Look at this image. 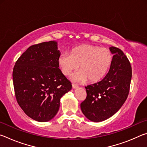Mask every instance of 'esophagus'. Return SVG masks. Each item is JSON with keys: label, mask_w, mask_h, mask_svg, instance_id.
Here are the masks:
<instances>
[{"label": "esophagus", "mask_w": 147, "mask_h": 147, "mask_svg": "<svg viewBox=\"0 0 147 147\" xmlns=\"http://www.w3.org/2000/svg\"><path fill=\"white\" fill-rule=\"evenodd\" d=\"M72 87H73V89H76L78 88V86L76 85V84H72Z\"/></svg>", "instance_id": "obj_1"}]
</instances>
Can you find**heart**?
Here are the masks:
<instances>
[{
	"label": "heart",
	"instance_id": "1",
	"mask_svg": "<svg viewBox=\"0 0 147 147\" xmlns=\"http://www.w3.org/2000/svg\"><path fill=\"white\" fill-rule=\"evenodd\" d=\"M113 55L110 50L90 44L74 47L70 54L63 53L58 58L59 69L68 76L78 68L80 71L73 78L76 81L95 83L108 73L113 63Z\"/></svg>",
	"mask_w": 147,
	"mask_h": 147
}]
</instances>
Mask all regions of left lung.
Returning <instances> with one entry per match:
<instances>
[{
  "instance_id": "obj_1",
  "label": "left lung",
  "mask_w": 147,
  "mask_h": 147,
  "mask_svg": "<svg viewBox=\"0 0 147 147\" xmlns=\"http://www.w3.org/2000/svg\"><path fill=\"white\" fill-rule=\"evenodd\" d=\"M113 60L101 81L86 86V98L80 104L89 120L101 122L118 111L127 98L131 79V67L127 57L117 47L109 48Z\"/></svg>"
}]
</instances>
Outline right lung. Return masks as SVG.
<instances>
[{"label": "right lung", "mask_w": 147, "mask_h": 147, "mask_svg": "<svg viewBox=\"0 0 147 147\" xmlns=\"http://www.w3.org/2000/svg\"><path fill=\"white\" fill-rule=\"evenodd\" d=\"M60 53L54 41L32 45L17 59L13 70L16 100L29 117L51 120L58 113L61 97L72 88L59 67Z\"/></svg>", "instance_id": "1"}]
</instances>
